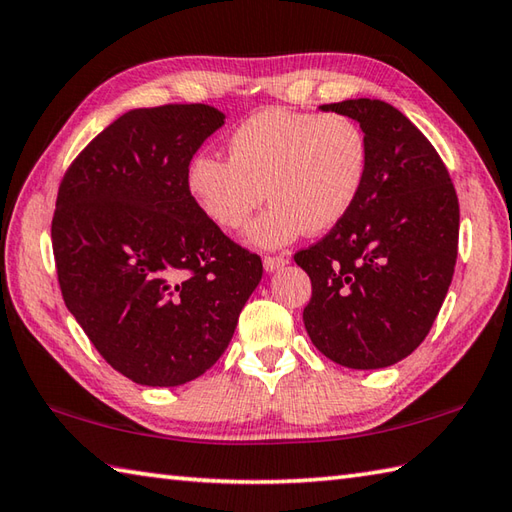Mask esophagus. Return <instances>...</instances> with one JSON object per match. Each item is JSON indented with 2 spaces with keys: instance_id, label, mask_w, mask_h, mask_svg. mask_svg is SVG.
I'll list each match as a JSON object with an SVG mask.
<instances>
[{
  "instance_id": "obj_1",
  "label": "esophagus",
  "mask_w": 512,
  "mask_h": 512,
  "mask_svg": "<svg viewBox=\"0 0 512 512\" xmlns=\"http://www.w3.org/2000/svg\"><path fill=\"white\" fill-rule=\"evenodd\" d=\"M288 264L286 257H264V268L266 273H275V270L284 268Z\"/></svg>"
}]
</instances>
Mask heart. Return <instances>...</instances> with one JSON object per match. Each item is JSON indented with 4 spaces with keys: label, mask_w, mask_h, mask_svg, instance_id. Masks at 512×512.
Masks as SVG:
<instances>
[{
    "label": "heart",
    "mask_w": 512,
    "mask_h": 512,
    "mask_svg": "<svg viewBox=\"0 0 512 512\" xmlns=\"http://www.w3.org/2000/svg\"><path fill=\"white\" fill-rule=\"evenodd\" d=\"M368 139L353 117L266 108L228 135V159L197 153L186 190L222 230L242 228L266 195L273 199L246 228L255 248H282L299 235L328 233L355 208L368 177Z\"/></svg>",
    "instance_id": "obj_1"
}]
</instances>
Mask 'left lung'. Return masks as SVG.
<instances>
[{"mask_svg": "<svg viewBox=\"0 0 512 512\" xmlns=\"http://www.w3.org/2000/svg\"><path fill=\"white\" fill-rule=\"evenodd\" d=\"M319 108L362 126L370 162L350 215L295 255L313 284L304 326L335 364L386 368L424 342L453 282L457 193L433 144L395 106L364 97Z\"/></svg>", "mask_w": 512, "mask_h": 512, "instance_id": "obj_1", "label": "left lung"}]
</instances>
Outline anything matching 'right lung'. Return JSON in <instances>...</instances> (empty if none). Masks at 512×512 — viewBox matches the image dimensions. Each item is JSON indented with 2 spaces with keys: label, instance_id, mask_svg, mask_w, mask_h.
<instances>
[{
  "label": "right lung",
  "instance_id": "1",
  "mask_svg": "<svg viewBox=\"0 0 512 512\" xmlns=\"http://www.w3.org/2000/svg\"><path fill=\"white\" fill-rule=\"evenodd\" d=\"M226 115L206 104L128 110L62 179L53 253L66 308L117 373L193 382L224 355L262 259L213 226L186 166Z\"/></svg>",
  "mask_w": 512,
  "mask_h": 512
}]
</instances>
